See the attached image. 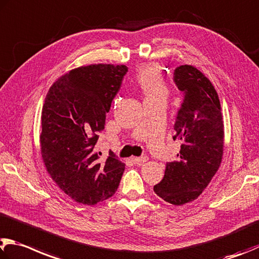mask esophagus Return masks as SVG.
Returning <instances> with one entry per match:
<instances>
[{
    "mask_svg": "<svg viewBox=\"0 0 259 259\" xmlns=\"http://www.w3.org/2000/svg\"><path fill=\"white\" fill-rule=\"evenodd\" d=\"M131 161H133L135 164H137V165H142L146 161H147V156H142V157H133L131 158Z\"/></svg>",
    "mask_w": 259,
    "mask_h": 259,
    "instance_id": "esophagus-1",
    "label": "esophagus"
}]
</instances>
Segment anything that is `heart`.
<instances>
[{
	"instance_id": "heart-1",
	"label": "heart",
	"mask_w": 259,
	"mask_h": 259,
	"mask_svg": "<svg viewBox=\"0 0 259 259\" xmlns=\"http://www.w3.org/2000/svg\"><path fill=\"white\" fill-rule=\"evenodd\" d=\"M135 82L145 96V101H165L168 95L167 84L156 64H144L137 70Z\"/></svg>"
}]
</instances>
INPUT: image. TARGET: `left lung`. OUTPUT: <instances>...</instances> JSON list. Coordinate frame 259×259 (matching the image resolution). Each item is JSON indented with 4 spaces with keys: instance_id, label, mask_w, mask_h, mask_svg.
Instances as JSON below:
<instances>
[{
    "instance_id": "left-lung-1",
    "label": "left lung",
    "mask_w": 259,
    "mask_h": 259,
    "mask_svg": "<svg viewBox=\"0 0 259 259\" xmlns=\"http://www.w3.org/2000/svg\"><path fill=\"white\" fill-rule=\"evenodd\" d=\"M175 81L183 102L175 123V140H180L178 159L166 163L165 175L154 191L176 206L198 198L221 165L224 124L219 95L213 83L194 65L175 70Z\"/></svg>"
}]
</instances>
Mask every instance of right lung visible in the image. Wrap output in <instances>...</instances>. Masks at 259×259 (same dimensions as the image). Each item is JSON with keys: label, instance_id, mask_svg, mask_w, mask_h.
Here are the masks:
<instances>
[{"label": "right lung", "instance_id": "obj_1", "mask_svg": "<svg viewBox=\"0 0 259 259\" xmlns=\"http://www.w3.org/2000/svg\"><path fill=\"white\" fill-rule=\"evenodd\" d=\"M125 65L91 64L70 70L51 88L41 110L40 154L46 171L70 198L96 205L114 195L125 164L95 152L97 134L119 92Z\"/></svg>", "mask_w": 259, "mask_h": 259}]
</instances>
